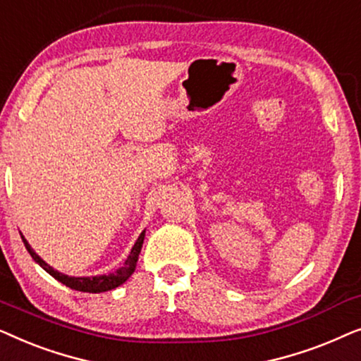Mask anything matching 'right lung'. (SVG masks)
<instances>
[{"label": "right lung", "instance_id": "obj_1", "mask_svg": "<svg viewBox=\"0 0 361 361\" xmlns=\"http://www.w3.org/2000/svg\"><path fill=\"white\" fill-rule=\"evenodd\" d=\"M21 238L24 241L26 250L29 251V255L32 256V259L36 261V263L41 266L42 269H46L47 273L52 276V278H56L59 283L66 284L67 288H71V289L82 290V293H95L97 294V293H105V290H111V289L118 288V286H121L133 273H135L137 258H140V253L142 248V241H145V231H142V233L140 235V238L136 240L135 246L131 248L130 256H128L125 264H123L120 269H116L115 273L102 274V276H90V278H73V276L59 273L57 269H54L52 266H49L46 261L41 258V256L36 255V251L31 248V245L27 243V240L24 238L23 235H21Z\"/></svg>", "mask_w": 361, "mask_h": 361}]
</instances>
